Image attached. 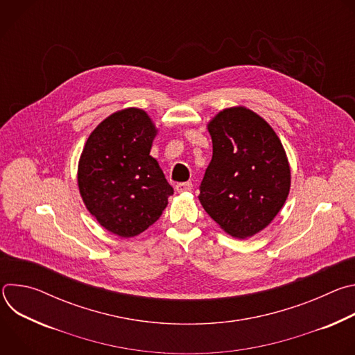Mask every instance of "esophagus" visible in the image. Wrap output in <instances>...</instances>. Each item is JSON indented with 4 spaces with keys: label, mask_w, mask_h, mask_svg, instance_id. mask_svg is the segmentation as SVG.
<instances>
[{
    "label": "esophagus",
    "mask_w": 355,
    "mask_h": 355,
    "mask_svg": "<svg viewBox=\"0 0 355 355\" xmlns=\"http://www.w3.org/2000/svg\"><path fill=\"white\" fill-rule=\"evenodd\" d=\"M192 189V184L191 182H178L175 185V191L177 192H189Z\"/></svg>",
    "instance_id": "34e87169"
}]
</instances>
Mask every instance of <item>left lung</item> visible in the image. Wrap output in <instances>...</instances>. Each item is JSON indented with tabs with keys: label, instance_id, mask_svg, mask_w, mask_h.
<instances>
[{
	"label": "left lung",
	"instance_id": "1",
	"mask_svg": "<svg viewBox=\"0 0 355 355\" xmlns=\"http://www.w3.org/2000/svg\"><path fill=\"white\" fill-rule=\"evenodd\" d=\"M212 160L199 185L207 214L230 236H254L278 215L291 187L284 146L257 114L227 108L208 125Z\"/></svg>",
	"mask_w": 355,
	"mask_h": 355
}]
</instances>
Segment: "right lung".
<instances>
[{"label": "right lung", "mask_w": 355, "mask_h": 355, "mask_svg": "<svg viewBox=\"0 0 355 355\" xmlns=\"http://www.w3.org/2000/svg\"><path fill=\"white\" fill-rule=\"evenodd\" d=\"M157 129L137 108L112 114L89 135L78 162V188L89 214L114 234L133 237L153 225L174 193L150 156Z\"/></svg>", "instance_id": "obj_1"}]
</instances>
